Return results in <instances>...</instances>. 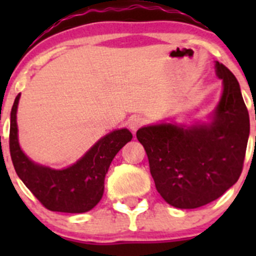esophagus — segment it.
I'll return each instance as SVG.
<instances>
[{
  "instance_id": "esophagus-1",
  "label": "esophagus",
  "mask_w": 256,
  "mask_h": 256,
  "mask_svg": "<svg viewBox=\"0 0 256 256\" xmlns=\"http://www.w3.org/2000/svg\"><path fill=\"white\" fill-rule=\"evenodd\" d=\"M128 124L130 130L132 131V132H136V131H138V128H140L144 124V118H141V116H132V118L128 120Z\"/></svg>"
}]
</instances>
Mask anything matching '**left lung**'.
Listing matches in <instances>:
<instances>
[{
    "label": "left lung",
    "mask_w": 256,
    "mask_h": 256,
    "mask_svg": "<svg viewBox=\"0 0 256 256\" xmlns=\"http://www.w3.org/2000/svg\"><path fill=\"white\" fill-rule=\"evenodd\" d=\"M223 95L209 125L147 126L136 132L157 192L168 204L193 209L213 202L239 180L250 132L249 112L234 74L216 62Z\"/></svg>",
    "instance_id": "8db88e82"
}]
</instances>
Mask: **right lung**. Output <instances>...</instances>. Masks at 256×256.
Masks as SVG:
<instances>
[{"label": "right lung", "instance_id": "right-lung-1", "mask_svg": "<svg viewBox=\"0 0 256 256\" xmlns=\"http://www.w3.org/2000/svg\"><path fill=\"white\" fill-rule=\"evenodd\" d=\"M18 94L11 110L10 154L18 177L49 210L84 213L100 202L104 180L115 154L132 138L128 128L115 130L100 138L73 166L52 170L30 161L22 152L17 138L16 114Z\"/></svg>", "mask_w": 256, "mask_h": 256}]
</instances>
